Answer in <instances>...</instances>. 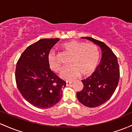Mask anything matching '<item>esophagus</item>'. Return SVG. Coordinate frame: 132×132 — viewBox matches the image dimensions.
<instances>
[{
	"instance_id": "esophagus-1",
	"label": "esophagus",
	"mask_w": 132,
	"mask_h": 132,
	"mask_svg": "<svg viewBox=\"0 0 132 132\" xmlns=\"http://www.w3.org/2000/svg\"><path fill=\"white\" fill-rule=\"evenodd\" d=\"M71 83H72V81H66V86H69V85H70Z\"/></svg>"
}]
</instances>
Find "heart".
Instances as JSON below:
<instances>
[{"label":"heart","mask_w":132,"mask_h":132,"mask_svg":"<svg viewBox=\"0 0 132 132\" xmlns=\"http://www.w3.org/2000/svg\"><path fill=\"white\" fill-rule=\"evenodd\" d=\"M61 47L64 53L70 55L68 64L61 73L64 79L71 80L82 76H89L94 72L98 66L100 54L98 47L93 43L77 40H71L64 43ZM47 63L51 70L58 72L61 69V64L57 58L54 51H51L47 56Z\"/></svg>","instance_id":"1"}]
</instances>
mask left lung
Masks as SVG:
<instances>
[{
    "mask_svg": "<svg viewBox=\"0 0 132 132\" xmlns=\"http://www.w3.org/2000/svg\"><path fill=\"white\" fill-rule=\"evenodd\" d=\"M101 49V61L92 76L82 80L83 88L76 93L78 100L85 106H100L111 98L118 86L120 68L117 56L103 42L85 37Z\"/></svg>",
    "mask_w": 132,
    "mask_h": 132,
    "instance_id": "8db88e82",
    "label": "left lung"
}]
</instances>
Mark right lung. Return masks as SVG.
<instances>
[{
  "label": "right lung",
  "mask_w": 132,
  "mask_h": 132,
  "mask_svg": "<svg viewBox=\"0 0 132 132\" xmlns=\"http://www.w3.org/2000/svg\"><path fill=\"white\" fill-rule=\"evenodd\" d=\"M59 38L42 39L30 45L16 64L15 81L22 96L32 105L49 108L60 101L66 81L51 70L47 56Z\"/></svg>",
  "instance_id": "obj_1"
}]
</instances>
